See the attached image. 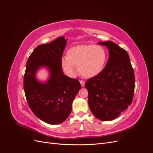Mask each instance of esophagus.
Here are the masks:
<instances>
[{
	"label": "esophagus",
	"mask_w": 153,
	"mask_h": 153,
	"mask_svg": "<svg viewBox=\"0 0 153 153\" xmlns=\"http://www.w3.org/2000/svg\"><path fill=\"white\" fill-rule=\"evenodd\" d=\"M80 84H81V85L82 86V87H84V85H85V82L84 81V80H80Z\"/></svg>",
	"instance_id": "1"
}]
</instances>
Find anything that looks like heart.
<instances>
[{
    "instance_id": "b5f03b06",
    "label": "heart",
    "mask_w": 153,
    "mask_h": 153,
    "mask_svg": "<svg viewBox=\"0 0 153 153\" xmlns=\"http://www.w3.org/2000/svg\"><path fill=\"white\" fill-rule=\"evenodd\" d=\"M106 50L100 45H79L69 48L61 59V66L69 77L75 75L76 66L82 76L92 78L103 70L107 61Z\"/></svg>"
}]
</instances>
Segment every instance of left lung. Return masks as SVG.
Masks as SVG:
<instances>
[{
	"label": "left lung",
	"instance_id": "left-lung-1",
	"mask_svg": "<svg viewBox=\"0 0 153 153\" xmlns=\"http://www.w3.org/2000/svg\"><path fill=\"white\" fill-rule=\"evenodd\" d=\"M98 44L108 49V60L101 73L88 79L85 86L91 112L101 121H108L131 104L135 75L126 50L110 41Z\"/></svg>",
	"mask_w": 153,
	"mask_h": 153
}]
</instances>
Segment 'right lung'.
I'll list each match as a JSON object with an SVG mask.
<instances>
[{"label":"right lung","instance_id":"1","mask_svg":"<svg viewBox=\"0 0 153 153\" xmlns=\"http://www.w3.org/2000/svg\"><path fill=\"white\" fill-rule=\"evenodd\" d=\"M66 42L65 37H59L50 43L38 46L26 64L24 89L27 103L37 117L50 124H61L69 117L73 101L82 87L77 79L64 75L61 66ZM41 67L49 72L45 82L36 78Z\"/></svg>","mask_w":153,"mask_h":153}]
</instances>
